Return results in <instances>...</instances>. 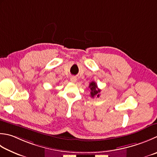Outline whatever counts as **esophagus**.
Returning <instances> with one entry per match:
<instances>
[{
  "label": "esophagus",
  "instance_id": "esophagus-1",
  "mask_svg": "<svg viewBox=\"0 0 157 157\" xmlns=\"http://www.w3.org/2000/svg\"><path fill=\"white\" fill-rule=\"evenodd\" d=\"M70 81L73 83H75L77 81V79H76V78H75V77H71L70 79Z\"/></svg>",
  "mask_w": 157,
  "mask_h": 157
}]
</instances>
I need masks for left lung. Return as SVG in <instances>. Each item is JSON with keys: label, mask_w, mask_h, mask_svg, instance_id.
<instances>
[{"label": "left lung", "mask_w": 157, "mask_h": 157, "mask_svg": "<svg viewBox=\"0 0 157 157\" xmlns=\"http://www.w3.org/2000/svg\"><path fill=\"white\" fill-rule=\"evenodd\" d=\"M89 88L90 89V97L94 98V97H99L100 95V92L101 90L98 88L97 85L96 84V82H92L90 83L89 84Z\"/></svg>", "instance_id": "obj_1"}]
</instances>
